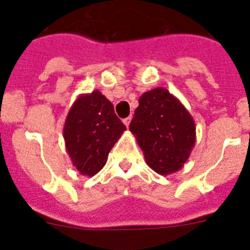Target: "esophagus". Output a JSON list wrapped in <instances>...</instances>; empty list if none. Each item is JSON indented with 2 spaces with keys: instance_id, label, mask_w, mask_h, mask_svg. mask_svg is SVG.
<instances>
[{
  "instance_id": "esophagus-1",
  "label": "esophagus",
  "mask_w": 250,
  "mask_h": 250,
  "mask_svg": "<svg viewBox=\"0 0 250 250\" xmlns=\"http://www.w3.org/2000/svg\"><path fill=\"white\" fill-rule=\"evenodd\" d=\"M124 124H125V125H126V126H129L130 125V121H131V116H129V118H126V119H124Z\"/></svg>"
}]
</instances>
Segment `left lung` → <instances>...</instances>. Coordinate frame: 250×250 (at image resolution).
Instances as JSON below:
<instances>
[{"mask_svg": "<svg viewBox=\"0 0 250 250\" xmlns=\"http://www.w3.org/2000/svg\"><path fill=\"white\" fill-rule=\"evenodd\" d=\"M129 127L144 152L146 164L160 175L182 169L195 145L193 116L164 87L141 95Z\"/></svg>", "mask_w": 250, "mask_h": 250, "instance_id": "8db88e82", "label": "left lung"}]
</instances>
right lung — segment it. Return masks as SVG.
<instances>
[{
    "label": "right lung",
    "instance_id": "1",
    "mask_svg": "<svg viewBox=\"0 0 250 250\" xmlns=\"http://www.w3.org/2000/svg\"><path fill=\"white\" fill-rule=\"evenodd\" d=\"M125 130L112 104L99 90L79 95L63 125V140L72 165L81 175H96Z\"/></svg>",
    "mask_w": 250,
    "mask_h": 250
}]
</instances>
